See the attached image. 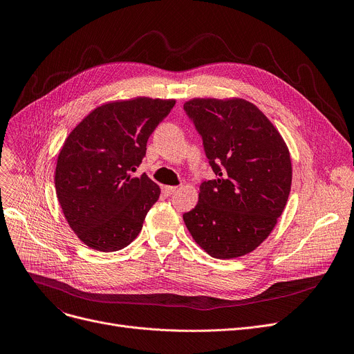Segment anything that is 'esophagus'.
Masks as SVG:
<instances>
[{
	"label": "esophagus",
	"mask_w": 354,
	"mask_h": 354,
	"mask_svg": "<svg viewBox=\"0 0 354 354\" xmlns=\"http://www.w3.org/2000/svg\"><path fill=\"white\" fill-rule=\"evenodd\" d=\"M162 189H164V193H165V194H172V193L178 189V186H169V185H167V186H164Z\"/></svg>",
	"instance_id": "obj_1"
}]
</instances>
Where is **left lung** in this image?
<instances>
[{
  "label": "left lung",
  "mask_w": 354,
  "mask_h": 354,
  "mask_svg": "<svg viewBox=\"0 0 354 354\" xmlns=\"http://www.w3.org/2000/svg\"><path fill=\"white\" fill-rule=\"evenodd\" d=\"M183 109L217 176L200 185L197 205L183 221L210 257H243L269 236L286 207L292 178L288 148L245 99L194 97Z\"/></svg>",
  "instance_id": "8db88e82"
}]
</instances>
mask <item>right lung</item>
Masks as SVG:
<instances>
[{
	"mask_svg": "<svg viewBox=\"0 0 354 354\" xmlns=\"http://www.w3.org/2000/svg\"><path fill=\"white\" fill-rule=\"evenodd\" d=\"M175 99L138 96L93 109L66 138L56 165L64 217L89 248L115 252L136 239L161 189L145 174L133 178L148 137Z\"/></svg>",
	"mask_w": 354,
	"mask_h": 354,
	"instance_id": "obj_1",
	"label": "right lung"
}]
</instances>
